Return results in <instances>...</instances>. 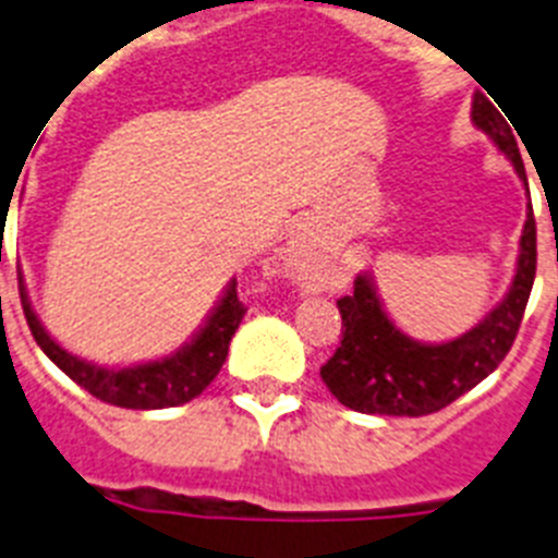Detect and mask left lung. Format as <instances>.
Segmentation results:
<instances>
[{
  "instance_id": "1",
  "label": "left lung",
  "mask_w": 558,
  "mask_h": 558,
  "mask_svg": "<svg viewBox=\"0 0 558 558\" xmlns=\"http://www.w3.org/2000/svg\"><path fill=\"white\" fill-rule=\"evenodd\" d=\"M472 122L506 153L522 184L529 186L514 131L492 100L475 92ZM536 276V220L525 211L517 274L509 293L470 332L447 343H418L408 338L383 310L374 279L360 274L354 293L338 299L340 347L322 366V379L340 405L379 416H427L489 377L509 354L522 324Z\"/></svg>"
}]
</instances>
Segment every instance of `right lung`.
<instances>
[{
    "mask_svg": "<svg viewBox=\"0 0 558 558\" xmlns=\"http://www.w3.org/2000/svg\"><path fill=\"white\" fill-rule=\"evenodd\" d=\"M19 295H22L24 318H27L29 332H33L38 347L44 349V354L66 377L75 379L77 386L86 388L92 397L102 399L108 405L131 408V411L175 408L198 397L211 379L218 377L220 368H223L231 335L236 332V327H240L245 315L243 302L236 299V279H231L218 307L211 310V315L206 318L201 332L184 349H179L170 357L140 363V366L106 368L95 366L88 360H81L77 354L66 352L61 343L49 338V332L38 322V315L29 307L24 279H19Z\"/></svg>",
    "mask_w": 558,
    "mask_h": 558,
    "instance_id": "add662e5",
    "label": "right lung"
}]
</instances>
